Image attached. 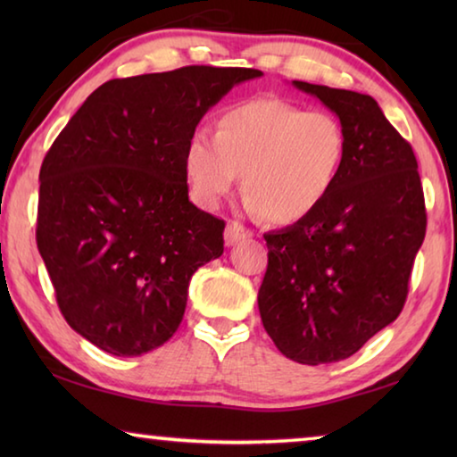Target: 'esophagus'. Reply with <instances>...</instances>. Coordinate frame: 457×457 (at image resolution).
<instances>
[{"mask_svg":"<svg viewBox=\"0 0 457 457\" xmlns=\"http://www.w3.org/2000/svg\"><path fill=\"white\" fill-rule=\"evenodd\" d=\"M250 229H245L242 223L237 221H229L226 226V231H223V242H226V245H234L237 242H242V239L250 237Z\"/></svg>","mask_w":457,"mask_h":457,"instance_id":"34e87169","label":"esophagus"}]
</instances>
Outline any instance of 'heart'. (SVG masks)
Listing matches in <instances>:
<instances>
[{
    "mask_svg": "<svg viewBox=\"0 0 457 457\" xmlns=\"http://www.w3.org/2000/svg\"><path fill=\"white\" fill-rule=\"evenodd\" d=\"M345 157V129L332 114L253 98L226 108L215 137L195 130L185 145L183 167L201 207H218L244 173L247 212L294 223L328 197Z\"/></svg>",
    "mask_w": 457,
    "mask_h": 457,
    "instance_id": "1",
    "label": "heart"
}]
</instances>
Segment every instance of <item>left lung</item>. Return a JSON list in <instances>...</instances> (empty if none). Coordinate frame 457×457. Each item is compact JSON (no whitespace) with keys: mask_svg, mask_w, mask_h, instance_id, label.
<instances>
[{"mask_svg":"<svg viewBox=\"0 0 457 457\" xmlns=\"http://www.w3.org/2000/svg\"><path fill=\"white\" fill-rule=\"evenodd\" d=\"M292 87L337 114L346 157L308 218L264 234L258 308L278 351L324 365L349 359L403 311L428 218L411 145L373 96L300 80Z\"/></svg>","mask_w":457,"mask_h":457,"instance_id":"obj_1","label":"left lung"}]
</instances>
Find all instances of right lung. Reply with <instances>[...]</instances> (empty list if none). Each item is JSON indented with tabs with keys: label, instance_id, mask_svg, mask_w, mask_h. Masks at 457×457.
<instances>
[{
	"label": "right lung",
	"instance_id": "add662e5",
	"mask_svg": "<svg viewBox=\"0 0 457 457\" xmlns=\"http://www.w3.org/2000/svg\"><path fill=\"white\" fill-rule=\"evenodd\" d=\"M252 68L185 66L108 80L84 100L40 169L37 250L66 322L114 357L175 335L195 270L226 223L189 201L183 154L204 114Z\"/></svg>",
	"mask_w": 457,
	"mask_h": 457
}]
</instances>
